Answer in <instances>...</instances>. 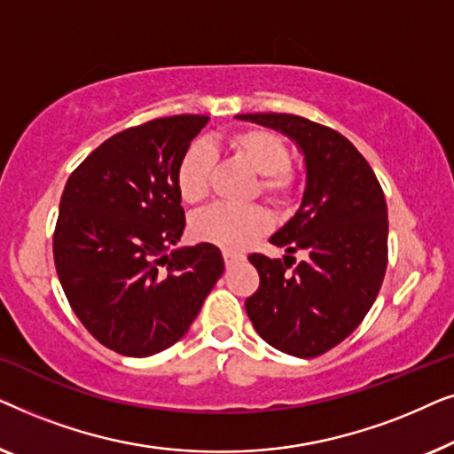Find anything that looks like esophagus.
Returning a JSON list of instances; mask_svg holds the SVG:
<instances>
[{
    "label": "esophagus",
    "instance_id": "obj_1",
    "mask_svg": "<svg viewBox=\"0 0 454 454\" xmlns=\"http://www.w3.org/2000/svg\"><path fill=\"white\" fill-rule=\"evenodd\" d=\"M223 260H225L227 266H233V264H238L239 260H244V256H241V254H235V252H223Z\"/></svg>",
    "mask_w": 454,
    "mask_h": 454
}]
</instances>
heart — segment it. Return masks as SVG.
<instances>
[{
  "label": "heart",
  "instance_id": "b5f03b06",
  "mask_svg": "<svg viewBox=\"0 0 454 454\" xmlns=\"http://www.w3.org/2000/svg\"><path fill=\"white\" fill-rule=\"evenodd\" d=\"M227 146L235 157L258 173L256 192L275 204H289L297 194L300 176L289 165V146L281 136L264 128L238 129L227 138ZM215 153L208 145L196 142L184 153L177 165L176 182L182 198L188 204L207 200L213 185ZM269 210L250 207L215 204L192 219V235L204 244L219 246L227 252L244 250L269 231Z\"/></svg>",
  "mask_w": 454,
  "mask_h": 454
}]
</instances>
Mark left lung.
I'll return each instance as SVG.
<instances>
[{
	"label": "left lung",
	"instance_id": "8db88e82",
	"mask_svg": "<svg viewBox=\"0 0 454 454\" xmlns=\"http://www.w3.org/2000/svg\"><path fill=\"white\" fill-rule=\"evenodd\" d=\"M238 117L287 134L306 157L301 207L270 238L287 256L250 254L260 287L246 300V312L275 349L322 356L362 325L382 287L388 262L384 192L368 160L337 129L291 114ZM297 251L304 256L300 263L293 258Z\"/></svg>",
	"mask_w": 454,
	"mask_h": 454
}]
</instances>
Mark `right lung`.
Wrapping results in <instances>:
<instances>
[{
	"instance_id": "1",
	"label": "right lung",
	"mask_w": 454,
	"mask_h": 454,
	"mask_svg": "<svg viewBox=\"0 0 454 454\" xmlns=\"http://www.w3.org/2000/svg\"><path fill=\"white\" fill-rule=\"evenodd\" d=\"M208 120L171 115L123 129L67 177L55 270L86 331L121 356L177 343L225 269L213 244L165 254L185 227L177 165Z\"/></svg>"
}]
</instances>
